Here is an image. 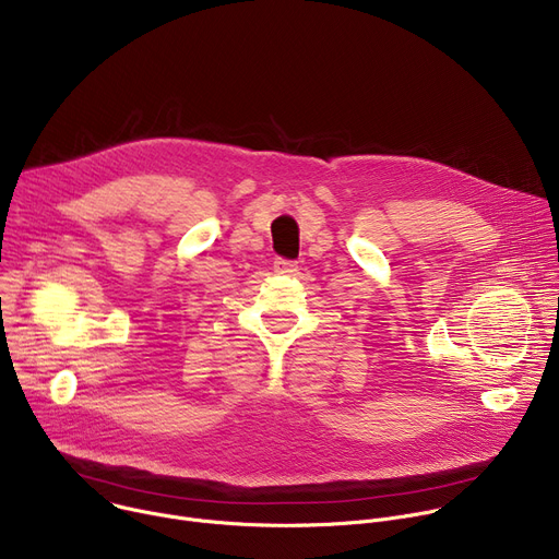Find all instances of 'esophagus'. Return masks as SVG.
<instances>
[{
  "label": "esophagus",
  "instance_id": "esophagus-1",
  "mask_svg": "<svg viewBox=\"0 0 559 559\" xmlns=\"http://www.w3.org/2000/svg\"><path fill=\"white\" fill-rule=\"evenodd\" d=\"M296 270H298L296 261H287V259H281V257L274 261V272L281 274V276H292Z\"/></svg>",
  "mask_w": 559,
  "mask_h": 559
}]
</instances>
